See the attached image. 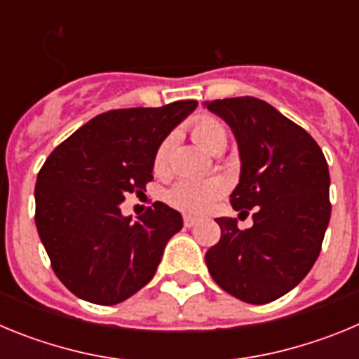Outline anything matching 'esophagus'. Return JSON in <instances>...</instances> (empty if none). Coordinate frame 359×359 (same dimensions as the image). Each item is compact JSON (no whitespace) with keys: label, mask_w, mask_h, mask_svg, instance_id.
<instances>
[{"label":"esophagus","mask_w":359,"mask_h":359,"mask_svg":"<svg viewBox=\"0 0 359 359\" xmlns=\"http://www.w3.org/2000/svg\"><path fill=\"white\" fill-rule=\"evenodd\" d=\"M183 224H185L187 228H192L194 224H198V217H192V215H185V217H183Z\"/></svg>","instance_id":"esophagus-1"}]
</instances>
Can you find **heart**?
<instances>
[{"label": "heart", "instance_id": "b5f03b06", "mask_svg": "<svg viewBox=\"0 0 359 359\" xmlns=\"http://www.w3.org/2000/svg\"><path fill=\"white\" fill-rule=\"evenodd\" d=\"M192 136L198 144L210 152L224 151L228 144V131L221 120L215 116H201L192 126ZM174 135H169L158 145L154 154V172L167 176L172 167ZM226 192V183L221 177H183L169 190L167 199L177 210L187 214L201 215L212 208L219 198Z\"/></svg>", "mask_w": 359, "mask_h": 359}]
</instances>
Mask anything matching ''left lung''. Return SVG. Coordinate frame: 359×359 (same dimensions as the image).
Segmentation results:
<instances>
[{
    "label": "left lung",
    "instance_id": "left-lung-1",
    "mask_svg": "<svg viewBox=\"0 0 359 359\" xmlns=\"http://www.w3.org/2000/svg\"><path fill=\"white\" fill-rule=\"evenodd\" d=\"M205 106L233 131L241 180L231 207L248 215L215 219L221 239L205 255L221 290L248 304L273 302L298 286L322 250L331 219L329 167L313 136L255 97L212 100Z\"/></svg>",
    "mask_w": 359,
    "mask_h": 359
}]
</instances>
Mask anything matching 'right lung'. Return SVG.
I'll return each mask as SVG.
<instances>
[{
    "mask_svg": "<svg viewBox=\"0 0 359 359\" xmlns=\"http://www.w3.org/2000/svg\"><path fill=\"white\" fill-rule=\"evenodd\" d=\"M196 100L97 115L44 161L36 183V226L59 280L75 297L113 306L154 277L182 214L156 201L133 221L120 203L152 180L165 136Z\"/></svg>",
    "mask_w": 359,
    "mask_h": 359,
    "instance_id": "right-lung-1",
    "label": "right lung"
}]
</instances>
